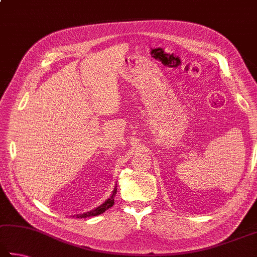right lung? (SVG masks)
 Wrapping results in <instances>:
<instances>
[{"label":"right lung","mask_w":257,"mask_h":257,"mask_svg":"<svg viewBox=\"0 0 257 257\" xmlns=\"http://www.w3.org/2000/svg\"><path fill=\"white\" fill-rule=\"evenodd\" d=\"M116 194V184L114 186V189L112 191V194L110 195V198L108 200H105V201L99 206L95 209L90 210V211L87 212H84V213H80V214H75V216H73L74 218H87V217H93V216H97V214H101L103 213L105 210H108L109 208H111L114 204V197Z\"/></svg>","instance_id":"right-lung-1"}]
</instances>
